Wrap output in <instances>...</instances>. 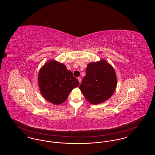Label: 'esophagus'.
Here are the masks:
<instances>
[{
	"label": "esophagus",
	"instance_id": "obj_1",
	"mask_svg": "<svg viewBox=\"0 0 155 155\" xmlns=\"http://www.w3.org/2000/svg\"><path fill=\"white\" fill-rule=\"evenodd\" d=\"M77 79H78V80L79 81V82H80V83H81V81H82L81 77H78V78H77Z\"/></svg>",
	"mask_w": 155,
	"mask_h": 155
}]
</instances>
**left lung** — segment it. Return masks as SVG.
Masks as SVG:
<instances>
[{"mask_svg": "<svg viewBox=\"0 0 155 155\" xmlns=\"http://www.w3.org/2000/svg\"><path fill=\"white\" fill-rule=\"evenodd\" d=\"M116 86L117 78L114 68L102 60L88 64L80 89L89 102L96 104L109 99Z\"/></svg>", "mask_w": 155, "mask_h": 155, "instance_id": "8db88e82", "label": "left lung"}]
</instances>
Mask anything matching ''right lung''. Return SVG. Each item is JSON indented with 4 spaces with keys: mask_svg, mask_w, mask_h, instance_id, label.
I'll list each match as a JSON object with an SVG mask.
<instances>
[{
    "mask_svg": "<svg viewBox=\"0 0 155 155\" xmlns=\"http://www.w3.org/2000/svg\"><path fill=\"white\" fill-rule=\"evenodd\" d=\"M38 83L42 96L54 104L64 102L70 92L80 84L71 71L56 61H50L42 67L38 75Z\"/></svg>",
    "mask_w": 155,
    "mask_h": 155,
    "instance_id": "right-lung-1",
    "label": "right lung"
}]
</instances>
